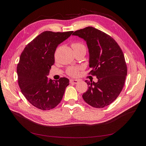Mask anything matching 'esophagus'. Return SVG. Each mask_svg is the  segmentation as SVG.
<instances>
[{"instance_id":"obj_1","label":"esophagus","mask_w":146,"mask_h":146,"mask_svg":"<svg viewBox=\"0 0 146 146\" xmlns=\"http://www.w3.org/2000/svg\"><path fill=\"white\" fill-rule=\"evenodd\" d=\"M78 82H79L78 80H73V79L70 80V83H72V84H77V83H78Z\"/></svg>"}]
</instances>
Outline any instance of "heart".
<instances>
[{
    "mask_svg": "<svg viewBox=\"0 0 146 146\" xmlns=\"http://www.w3.org/2000/svg\"><path fill=\"white\" fill-rule=\"evenodd\" d=\"M72 47L74 48V50L79 49V48H86L85 46L81 42H74L72 44ZM80 69L81 68L78 66H72V67L68 68V69L66 70V73L70 76H77Z\"/></svg>",
    "mask_w": 146,
    "mask_h": 146,
    "instance_id": "1",
    "label": "heart"
}]
</instances>
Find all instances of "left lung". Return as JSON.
I'll use <instances>...</instances> for the list:
<instances>
[{
  "label": "left lung",
  "mask_w": 146,
  "mask_h": 146,
  "mask_svg": "<svg viewBox=\"0 0 146 146\" xmlns=\"http://www.w3.org/2000/svg\"><path fill=\"white\" fill-rule=\"evenodd\" d=\"M72 35L86 42L90 74L98 79L96 83L85 80L88 90L83 99L92 107H107L116 100L124 85L127 68L123 52L112 37L92 27L77 30Z\"/></svg>",
  "instance_id": "1"
}]
</instances>
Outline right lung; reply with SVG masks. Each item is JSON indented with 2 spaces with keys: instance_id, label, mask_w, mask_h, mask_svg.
Segmentation results:
<instances>
[{
  "instance_id": "add662e5",
  "label": "right lung",
  "mask_w": 146,
  "mask_h": 146,
  "mask_svg": "<svg viewBox=\"0 0 146 146\" xmlns=\"http://www.w3.org/2000/svg\"><path fill=\"white\" fill-rule=\"evenodd\" d=\"M72 33L45 31L29 42L22 52L17 66L18 84L25 98L37 108H54L62 100L69 79L48 80L47 76L55 63L57 46Z\"/></svg>"
}]
</instances>
